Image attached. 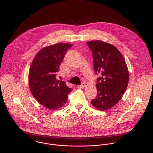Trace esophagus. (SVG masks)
I'll return each mask as SVG.
<instances>
[{
  "label": "esophagus",
  "mask_w": 153,
  "mask_h": 153,
  "mask_svg": "<svg viewBox=\"0 0 153 153\" xmlns=\"http://www.w3.org/2000/svg\"><path fill=\"white\" fill-rule=\"evenodd\" d=\"M85 86H86L85 83H82L81 85L77 86V88H83Z\"/></svg>",
  "instance_id": "34e87169"
}]
</instances>
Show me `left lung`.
Returning a JSON list of instances; mask_svg holds the SVG:
<instances>
[{"mask_svg":"<svg viewBox=\"0 0 153 153\" xmlns=\"http://www.w3.org/2000/svg\"><path fill=\"white\" fill-rule=\"evenodd\" d=\"M93 53L97 79V96L91 101L100 111L107 110L118 103L127 88L129 71L125 60L114 45L101 40L87 42Z\"/></svg>","mask_w":153,"mask_h":153,"instance_id":"8db88e82","label":"left lung"}]
</instances>
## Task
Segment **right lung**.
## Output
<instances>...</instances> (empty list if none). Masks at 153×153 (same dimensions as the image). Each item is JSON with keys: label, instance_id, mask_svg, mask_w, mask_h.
Returning a JSON list of instances; mask_svg holds the SVG:
<instances>
[{"label": "right lung", "instance_id": "obj_1", "mask_svg": "<svg viewBox=\"0 0 153 153\" xmlns=\"http://www.w3.org/2000/svg\"><path fill=\"white\" fill-rule=\"evenodd\" d=\"M73 46L59 43L43 48L34 57L29 71L28 83L33 97L44 107L56 110L68 101L72 89L56 75L65 53Z\"/></svg>", "mask_w": 153, "mask_h": 153}]
</instances>
